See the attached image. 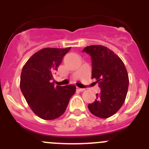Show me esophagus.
<instances>
[{"label":"esophagus","mask_w":149,"mask_h":149,"mask_svg":"<svg viewBox=\"0 0 149 149\" xmlns=\"http://www.w3.org/2000/svg\"><path fill=\"white\" fill-rule=\"evenodd\" d=\"M77 90L80 91V92H84V91L85 90V89H82V88H79V87H77Z\"/></svg>","instance_id":"34e87169"}]
</instances>
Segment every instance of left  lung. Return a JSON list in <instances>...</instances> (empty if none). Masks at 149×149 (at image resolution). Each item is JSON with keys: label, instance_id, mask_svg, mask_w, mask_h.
<instances>
[{"label": "left lung", "instance_id": "1", "mask_svg": "<svg viewBox=\"0 0 149 149\" xmlns=\"http://www.w3.org/2000/svg\"><path fill=\"white\" fill-rule=\"evenodd\" d=\"M92 60V78L96 79L101 93L88 104L95 116L106 119L116 113L125 102L129 79L126 68L113 51L102 45H89L83 50Z\"/></svg>", "mask_w": 149, "mask_h": 149}]
</instances>
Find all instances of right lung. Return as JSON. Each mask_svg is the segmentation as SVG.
I'll use <instances>...</instances> for the list:
<instances>
[{"mask_svg": "<svg viewBox=\"0 0 149 149\" xmlns=\"http://www.w3.org/2000/svg\"><path fill=\"white\" fill-rule=\"evenodd\" d=\"M70 49L43 48L34 54L22 68L21 90L31 110L41 119L52 120L63 115L75 93L74 85L55 86L52 82L54 72Z\"/></svg>", "mask_w": 149, "mask_h": 149, "instance_id": "right-lung-1", "label": "right lung"}]
</instances>
